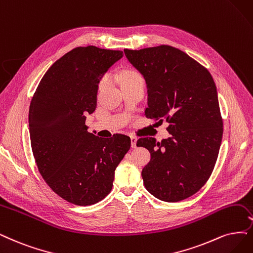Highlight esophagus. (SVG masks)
Returning a JSON list of instances; mask_svg holds the SVG:
<instances>
[{
    "label": "esophagus",
    "mask_w": 253,
    "mask_h": 253,
    "mask_svg": "<svg viewBox=\"0 0 253 253\" xmlns=\"http://www.w3.org/2000/svg\"><path fill=\"white\" fill-rule=\"evenodd\" d=\"M136 142H137V138L135 136H131V147L132 148H136Z\"/></svg>",
    "instance_id": "1"
}]
</instances>
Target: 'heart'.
<instances>
[{
  "mask_svg": "<svg viewBox=\"0 0 253 253\" xmlns=\"http://www.w3.org/2000/svg\"><path fill=\"white\" fill-rule=\"evenodd\" d=\"M142 76L139 75L137 72L135 71H132V70H129V71H126L123 73V75H122V81H123V84L126 83V82H129V81H132L134 79H137V78H141ZM106 83V78H103L100 83H99V89H101L103 86L105 85Z\"/></svg>",
  "mask_w": 253,
  "mask_h": 253,
  "instance_id": "b5f03b06",
  "label": "heart"
}]
</instances>
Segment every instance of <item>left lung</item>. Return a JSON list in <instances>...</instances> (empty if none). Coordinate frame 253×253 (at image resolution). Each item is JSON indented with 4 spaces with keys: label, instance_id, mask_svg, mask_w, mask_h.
Instances as JSON below:
<instances>
[{
    "label": "left lung",
    "instance_id": "8db88e82",
    "mask_svg": "<svg viewBox=\"0 0 253 253\" xmlns=\"http://www.w3.org/2000/svg\"><path fill=\"white\" fill-rule=\"evenodd\" d=\"M124 52L147 83L145 116L166 120L171 133L162 142L137 139L151 153L142 171L144 184L163 201L189 198L209 180L220 150L223 120L216 84L207 68L174 46Z\"/></svg>",
    "mask_w": 253,
    "mask_h": 253
}]
</instances>
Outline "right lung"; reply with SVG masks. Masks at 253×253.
Listing matches in <instances>:
<instances>
[{"label": "right lung", "instance_id": "right-lung-1", "mask_svg": "<svg viewBox=\"0 0 253 253\" xmlns=\"http://www.w3.org/2000/svg\"><path fill=\"white\" fill-rule=\"evenodd\" d=\"M122 57V51L77 46L52 64L32 97L29 129L37 168L70 203L86 207L104 199L131 145L125 134L104 139L85 125L97 107L100 79Z\"/></svg>", "mask_w": 253, "mask_h": 253}]
</instances>
